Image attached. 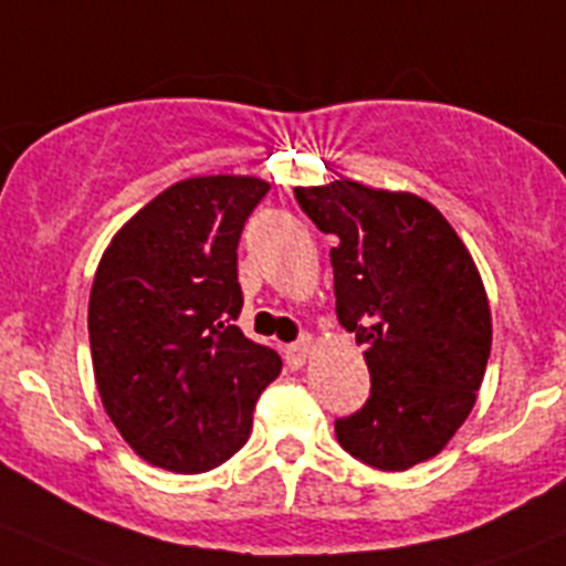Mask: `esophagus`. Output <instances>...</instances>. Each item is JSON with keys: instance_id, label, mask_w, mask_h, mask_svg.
<instances>
[{"instance_id": "1", "label": "esophagus", "mask_w": 566, "mask_h": 566, "mask_svg": "<svg viewBox=\"0 0 566 566\" xmlns=\"http://www.w3.org/2000/svg\"><path fill=\"white\" fill-rule=\"evenodd\" d=\"M311 347H314V338H311L308 333H305V336H300L294 344H289V347H286V364H289V367H292V369L303 367L305 358H308V353H311Z\"/></svg>"}]
</instances>
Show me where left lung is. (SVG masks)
<instances>
[{
	"mask_svg": "<svg viewBox=\"0 0 566 566\" xmlns=\"http://www.w3.org/2000/svg\"><path fill=\"white\" fill-rule=\"evenodd\" d=\"M331 250L336 314L364 347L369 400L336 439L375 470L439 453L475 406L492 349L483 280L450 222L417 193L353 180L294 188Z\"/></svg>",
	"mask_w": 566,
	"mask_h": 566,
	"instance_id": "1",
	"label": "left lung"
}]
</instances>
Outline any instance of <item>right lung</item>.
I'll return each mask as SVG.
<instances>
[{
  "label": "right lung",
  "instance_id": "obj_1",
  "mask_svg": "<svg viewBox=\"0 0 566 566\" xmlns=\"http://www.w3.org/2000/svg\"><path fill=\"white\" fill-rule=\"evenodd\" d=\"M258 177L175 182L113 235L88 300L102 406L160 470L197 475L244 448L252 408L283 369L235 325L239 239L266 197Z\"/></svg>",
  "mask_w": 566,
  "mask_h": 566
}]
</instances>
